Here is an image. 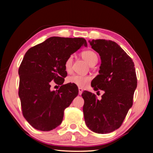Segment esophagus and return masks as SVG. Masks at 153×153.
Here are the masks:
<instances>
[{
	"mask_svg": "<svg viewBox=\"0 0 153 153\" xmlns=\"http://www.w3.org/2000/svg\"><path fill=\"white\" fill-rule=\"evenodd\" d=\"M78 90H79V95H81V94H82L83 89L82 88H78Z\"/></svg>",
	"mask_w": 153,
	"mask_h": 153,
	"instance_id": "obj_1",
	"label": "esophagus"
}]
</instances>
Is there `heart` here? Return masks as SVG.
Instances as JSON below:
<instances>
[{
    "instance_id": "b5f03b06",
    "label": "heart",
    "mask_w": 153,
    "mask_h": 153,
    "mask_svg": "<svg viewBox=\"0 0 153 153\" xmlns=\"http://www.w3.org/2000/svg\"><path fill=\"white\" fill-rule=\"evenodd\" d=\"M82 56L83 59L90 65H92L94 63H97L98 61V55H97V53L92 51H85L82 52ZM72 64H73V56L71 55L66 59L64 65L65 69L68 73L71 71ZM90 79H91V77L90 76H82V75L79 74H74L67 78V81H68L69 83L76 84V86L79 87H85L88 84Z\"/></svg>"
}]
</instances>
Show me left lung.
Returning <instances> with one entry per match:
<instances>
[{"label": "left lung", "mask_w": 153, "mask_h": 153, "mask_svg": "<svg viewBox=\"0 0 153 153\" xmlns=\"http://www.w3.org/2000/svg\"><path fill=\"white\" fill-rule=\"evenodd\" d=\"M89 42L101 59L99 74L91 86L104 94L98 100L93 93L83 92L84 120L94 132L107 134L120 128L133 105L137 87L136 70L132 59L116 42L103 39Z\"/></svg>", "instance_id": "1"}]
</instances>
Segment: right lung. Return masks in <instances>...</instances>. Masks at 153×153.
<instances>
[{
    "instance_id": "obj_1",
    "label": "right lung",
    "mask_w": 153,
    "mask_h": 153,
    "mask_svg": "<svg viewBox=\"0 0 153 153\" xmlns=\"http://www.w3.org/2000/svg\"><path fill=\"white\" fill-rule=\"evenodd\" d=\"M82 46H87L82 38L51 37L25 54L18 71L19 97L23 115L33 128L51 131L61 123L64 110L78 94L75 84H63L65 62ZM52 81L61 85L59 90H50Z\"/></svg>"
}]
</instances>
